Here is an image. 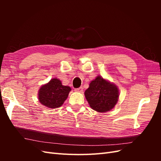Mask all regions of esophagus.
<instances>
[{"label": "esophagus", "instance_id": "34e87169", "mask_svg": "<svg viewBox=\"0 0 161 161\" xmlns=\"http://www.w3.org/2000/svg\"><path fill=\"white\" fill-rule=\"evenodd\" d=\"M75 91L76 92H82V91H83V88H82V86L79 87V88H77V89H75Z\"/></svg>", "mask_w": 161, "mask_h": 161}]
</instances>
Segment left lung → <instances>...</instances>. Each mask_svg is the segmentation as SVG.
Returning a JSON list of instances; mask_svg holds the SVG:
<instances>
[{
	"mask_svg": "<svg viewBox=\"0 0 161 161\" xmlns=\"http://www.w3.org/2000/svg\"><path fill=\"white\" fill-rule=\"evenodd\" d=\"M85 95L91 108L102 113L114 108L118 101L119 91L117 86L97 76L91 82Z\"/></svg>",
	"mask_w": 161,
	"mask_h": 161,
	"instance_id": "8db88e82",
	"label": "left lung"
}]
</instances>
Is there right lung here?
<instances>
[{
	"mask_svg": "<svg viewBox=\"0 0 161 161\" xmlns=\"http://www.w3.org/2000/svg\"><path fill=\"white\" fill-rule=\"evenodd\" d=\"M70 91V87L62 85L59 79H53L40 88L39 101L47 108H58L64 103Z\"/></svg>",
	"mask_w": 161,
	"mask_h": 161,
	"instance_id": "1",
	"label": "right lung"
}]
</instances>
